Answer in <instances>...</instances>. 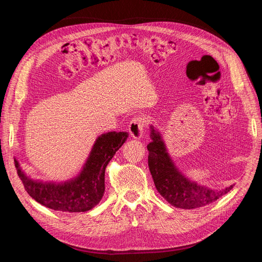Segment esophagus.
Wrapping results in <instances>:
<instances>
[{
  "instance_id": "esophagus-1",
  "label": "esophagus",
  "mask_w": 262,
  "mask_h": 262,
  "mask_svg": "<svg viewBox=\"0 0 262 262\" xmlns=\"http://www.w3.org/2000/svg\"><path fill=\"white\" fill-rule=\"evenodd\" d=\"M145 126H146V120L143 117L141 116L134 117L129 124V131H130L131 137H133L134 139H140L142 136H143Z\"/></svg>"
}]
</instances>
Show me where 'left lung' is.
<instances>
[{
	"instance_id": "left-lung-1",
	"label": "left lung",
	"mask_w": 262,
	"mask_h": 262,
	"mask_svg": "<svg viewBox=\"0 0 262 262\" xmlns=\"http://www.w3.org/2000/svg\"><path fill=\"white\" fill-rule=\"evenodd\" d=\"M150 138L152 142L147 144L150 175L157 191L173 207L186 210L201 208L216 201L232 190L234 185L225 189L212 190L188 180L173 166L161 136L153 126H150Z\"/></svg>"
}]
</instances>
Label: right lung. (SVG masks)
Returning a JSON list of instances; mask_svg holds the SVG:
<instances>
[{
	"instance_id": "right-lung-1",
	"label": "right lung",
	"mask_w": 262,
	"mask_h": 262,
	"mask_svg": "<svg viewBox=\"0 0 262 262\" xmlns=\"http://www.w3.org/2000/svg\"><path fill=\"white\" fill-rule=\"evenodd\" d=\"M128 139L126 132H108L96 140L80 176L64 184H43L31 180L15 167L28 194L45 207L62 212H86L98 204L105 192V169Z\"/></svg>"
}]
</instances>
